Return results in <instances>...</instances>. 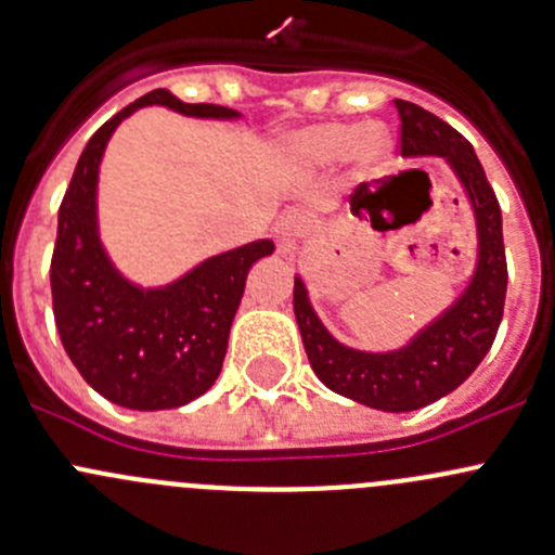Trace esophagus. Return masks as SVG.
<instances>
[{"instance_id":"1","label":"esophagus","mask_w":555,"mask_h":555,"mask_svg":"<svg viewBox=\"0 0 555 555\" xmlns=\"http://www.w3.org/2000/svg\"><path fill=\"white\" fill-rule=\"evenodd\" d=\"M306 233V220L298 211H284L282 217L273 225V236H276V244L282 251H295L298 249L300 238Z\"/></svg>"}]
</instances>
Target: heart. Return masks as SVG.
Returning a JSON list of instances; mask_svg holds the SVG:
<instances>
[{
  "label": "heart",
  "instance_id": "1",
  "mask_svg": "<svg viewBox=\"0 0 555 555\" xmlns=\"http://www.w3.org/2000/svg\"><path fill=\"white\" fill-rule=\"evenodd\" d=\"M391 137L382 126L319 122L289 142V153L304 166H333L351 158L362 177H376L391 160Z\"/></svg>",
  "mask_w": 555,
  "mask_h": 555
}]
</instances>
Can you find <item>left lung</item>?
I'll use <instances>...</instances> for the list:
<instances>
[{
    "label": "left lung",
    "instance_id": "8db88e82",
    "mask_svg": "<svg viewBox=\"0 0 555 555\" xmlns=\"http://www.w3.org/2000/svg\"><path fill=\"white\" fill-rule=\"evenodd\" d=\"M395 106L400 115V153L405 158H446L473 201L478 222V268L473 282L443 317L424 327L405 349L389 354H367L338 344L313 313L300 279H295L293 306L306 354L319 382L367 408L402 413L446 397L480 365L494 344L505 311L507 260L500 201L473 144L456 128L418 104L395 99ZM382 198L384 190L365 193V184H360L351 195V204L354 211L365 206L371 220L378 222L382 215L376 206Z\"/></svg>",
    "mask_w": 555,
    "mask_h": 555
}]
</instances>
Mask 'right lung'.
<instances>
[{"instance_id":"add662e5","label":"right lung","mask_w":555,"mask_h":555,"mask_svg":"<svg viewBox=\"0 0 555 555\" xmlns=\"http://www.w3.org/2000/svg\"><path fill=\"white\" fill-rule=\"evenodd\" d=\"M150 104L193 117L238 115L220 104H184L158 88L109 117L77 160L50 260L53 317L66 354L99 395L133 411L179 408L217 382L246 273L273 251V242L222 251L164 289L133 287L112 268L96 233L99 164L117 122Z\"/></svg>"}]
</instances>
